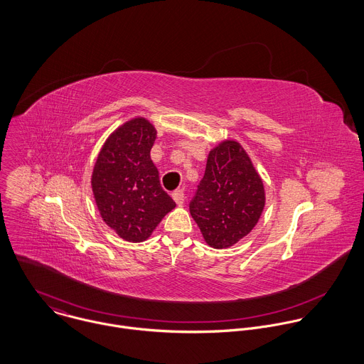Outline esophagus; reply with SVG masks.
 <instances>
[{
    "mask_svg": "<svg viewBox=\"0 0 364 364\" xmlns=\"http://www.w3.org/2000/svg\"><path fill=\"white\" fill-rule=\"evenodd\" d=\"M172 198H173V200H175V203H176L178 206H182L183 202H185V193H183L182 189L175 191V192L172 193Z\"/></svg>",
    "mask_w": 364,
    "mask_h": 364,
    "instance_id": "obj_1",
    "label": "esophagus"
}]
</instances>
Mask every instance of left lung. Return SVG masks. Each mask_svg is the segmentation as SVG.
Here are the masks:
<instances>
[{
    "mask_svg": "<svg viewBox=\"0 0 364 364\" xmlns=\"http://www.w3.org/2000/svg\"><path fill=\"white\" fill-rule=\"evenodd\" d=\"M264 208V188L238 141L224 140L208 156L189 210L208 245L223 250L248 235Z\"/></svg>",
    "mask_w": 364,
    "mask_h": 364,
    "instance_id": "obj_1",
    "label": "left lung"
}]
</instances>
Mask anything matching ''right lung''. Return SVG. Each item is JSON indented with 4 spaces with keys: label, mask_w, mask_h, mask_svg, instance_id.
<instances>
[{
    "label": "right lung",
    "mask_w": 364,
    "mask_h": 364,
    "mask_svg": "<svg viewBox=\"0 0 364 364\" xmlns=\"http://www.w3.org/2000/svg\"><path fill=\"white\" fill-rule=\"evenodd\" d=\"M156 139V127L134 117L106 139L94 165L91 185L101 217L129 242L146 241L176 206L150 156Z\"/></svg>",
    "instance_id": "obj_1"
}]
</instances>
